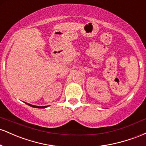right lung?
I'll return each instance as SVG.
<instances>
[{
    "label": "right lung",
    "instance_id": "1",
    "mask_svg": "<svg viewBox=\"0 0 146 146\" xmlns=\"http://www.w3.org/2000/svg\"><path fill=\"white\" fill-rule=\"evenodd\" d=\"M27 104H28L30 106L33 107V108H46L47 107V106H34V105H31V104H27Z\"/></svg>",
    "mask_w": 146,
    "mask_h": 146
}]
</instances>
